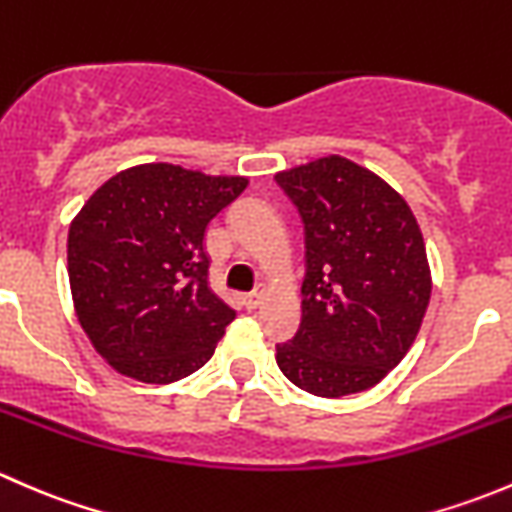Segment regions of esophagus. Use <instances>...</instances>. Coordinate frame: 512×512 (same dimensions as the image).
Returning <instances> with one entry per match:
<instances>
[{"label":"esophagus","instance_id":"esophagus-1","mask_svg":"<svg viewBox=\"0 0 512 512\" xmlns=\"http://www.w3.org/2000/svg\"><path fill=\"white\" fill-rule=\"evenodd\" d=\"M262 294H265V289H255V292L245 294V297H242V304H245V309H257V307H260Z\"/></svg>","mask_w":512,"mask_h":512}]
</instances>
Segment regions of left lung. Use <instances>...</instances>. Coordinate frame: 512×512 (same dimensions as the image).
Returning <instances> with one entry per match:
<instances>
[{"label": "left lung", "mask_w": 512, "mask_h": 512, "mask_svg": "<svg viewBox=\"0 0 512 512\" xmlns=\"http://www.w3.org/2000/svg\"><path fill=\"white\" fill-rule=\"evenodd\" d=\"M304 223L302 322L277 366L324 399L371 389L414 344L431 299L426 245L406 200L342 156L282 170Z\"/></svg>", "instance_id": "obj_1"}]
</instances>
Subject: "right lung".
<instances>
[{
	"mask_svg": "<svg viewBox=\"0 0 512 512\" xmlns=\"http://www.w3.org/2000/svg\"><path fill=\"white\" fill-rule=\"evenodd\" d=\"M245 188L240 175L146 163L86 200L69 227L71 297L118 374L173 384L213 356L235 309L208 285L205 232Z\"/></svg>",
	"mask_w": 512,
	"mask_h": 512,
	"instance_id": "right-lung-1",
	"label": "right lung"
}]
</instances>
